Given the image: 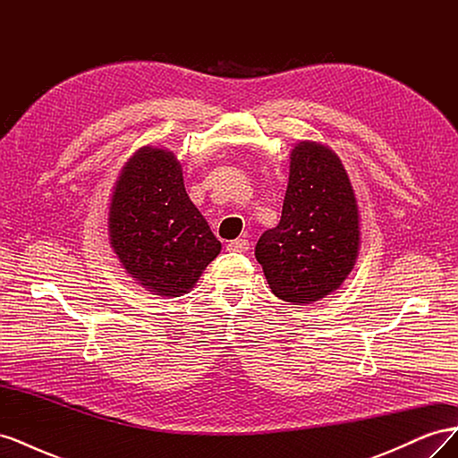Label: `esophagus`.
<instances>
[{"label": "esophagus", "mask_w": 458, "mask_h": 458, "mask_svg": "<svg viewBox=\"0 0 458 458\" xmlns=\"http://www.w3.org/2000/svg\"><path fill=\"white\" fill-rule=\"evenodd\" d=\"M248 248H250V242L246 239H237V241H231L227 244V250L231 252H248Z\"/></svg>", "instance_id": "1"}]
</instances>
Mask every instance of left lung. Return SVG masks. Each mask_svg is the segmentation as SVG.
<instances>
[{"label": "left lung", "instance_id": "left-lung-1", "mask_svg": "<svg viewBox=\"0 0 458 458\" xmlns=\"http://www.w3.org/2000/svg\"><path fill=\"white\" fill-rule=\"evenodd\" d=\"M359 210L342 160L328 147L301 141L290 152L279 225L256 244L271 293L303 306L348 279L359 254Z\"/></svg>", "mask_w": 458, "mask_h": 458}]
</instances>
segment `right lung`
Instances as JSON below:
<instances>
[{
  "instance_id": "1",
  "label": "right lung",
  "mask_w": 458,
  "mask_h": 458,
  "mask_svg": "<svg viewBox=\"0 0 458 458\" xmlns=\"http://www.w3.org/2000/svg\"><path fill=\"white\" fill-rule=\"evenodd\" d=\"M108 237L128 275L165 298L187 294L221 252L187 195L182 164L157 147L140 148L122 168L108 208Z\"/></svg>"
}]
</instances>
